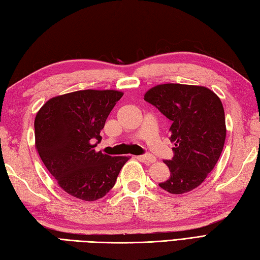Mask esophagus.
Segmentation results:
<instances>
[{"label": "esophagus", "instance_id": "obj_1", "mask_svg": "<svg viewBox=\"0 0 260 260\" xmlns=\"http://www.w3.org/2000/svg\"><path fill=\"white\" fill-rule=\"evenodd\" d=\"M139 158L146 162H155L156 161V157H153L152 155H150V153H146V155H142Z\"/></svg>", "mask_w": 260, "mask_h": 260}]
</instances>
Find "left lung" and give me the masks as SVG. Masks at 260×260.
<instances>
[{
	"label": "left lung",
	"mask_w": 260,
	"mask_h": 260,
	"mask_svg": "<svg viewBox=\"0 0 260 260\" xmlns=\"http://www.w3.org/2000/svg\"><path fill=\"white\" fill-rule=\"evenodd\" d=\"M145 101L172 121L174 156L164 161L171 176L159 186L172 194L197 188L214 168L224 146L226 129L220 99L204 86L171 83L150 88Z\"/></svg>",
	"instance_id": "8db88e82"
}]
</instances>
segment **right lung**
<instances>
[{
  "mask_svg": "<svg viewBox=\"0 0 260 260\" xmlns=\"http://www.w3.org/2000/svg\"><path fill=\"white\" fill-rule=\"evenodd\" d=\"M122 95L113 89L63 94L47 101L36 115V148L41 160L74 198L102 199L129 159L95 151L102 139L100 132Z\"/></svg>",
  "mask_w": 260,
  "mask_h": 260,
  "instance_id": "obj_1",
  "label": "right lung"
}]
</instances>
